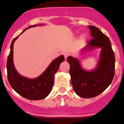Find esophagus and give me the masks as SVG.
I'll use <instances>...</instances> for the list:
<instances>
[{
  "mask_svg": "<svg viewBox=\"0 0 124 124\" xmlns=\"http://www.w3.org/2000/svg\"><path fill=\"white\" fill-rule=\"evenodd\" d=\"M63 55H64V57H65V59H66L67 58H68V56L69 55V54L68 53V52H65V53H63Z\"/></svg>",
  "mask_w": 124,
  "mask_h": 124,
  "instance_id": "obj_1",
  "label": "esophagus"
}]
</instances>
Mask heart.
I'll use <instances>...</instances> for the list:
<instances>
[{
    "mask_svg": "<svg viewBox=\"0 0 124 124\" xmlns=\"http://www.w3.org/2000/svg\"><path fill=\"white\" fill-rule=\"evenodd\" d=\"M85 37H85V35H82V36H81V40H83V39L85 38Z\"/></svg>",
    "mask_w": 124,
    "mask_h": 124,
    "instance_id": "obj_1",
    "label": "heart"
}]
</instances>
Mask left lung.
<instances>
[{
    "label": "left lung",
    "mask_w": 124,
    "mask_h": 124,
    "mask_svg": "<svg viewBox=\"0 0 124 124\" xmlns=\"http://www.w3.org/2000/svg\"><path fill=\"white\" fill-rule=\"evenodd\" d=\"M88 27L93 38L83 48V51L95 48H101L96 69L86 71L82 69L77 58L71 56L67 58L70 65L69 73L74 91L79 97L86 99L97 96L109 86L114 76L116 63L114 52L109 38L96 27Z\"/></svg>",
    "instance_id": "8db88e82"
}]
</instances>
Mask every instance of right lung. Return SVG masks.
<instances>
[{"instance_id":"add662e5","label":"right lung","mask_w":124,"mask_h":124,"mask_svg":"<svg viewBox=\"0 0 124 124\" xmlns=\"http://www.w3.org/2000/svg\"><path fill=\"white\" fill-rule=\"evenodd\" d=\"M37 25H31L25 28L20 34L31 27ZM20 35L12 41L10 46V52L7 60V72L8 82L12 87L25 99L31 100H39L46 97L50 93L54 83V75L58 70L60 64L65 60L63 55L51 62L46 69L39 76L35 79H28L21 76L17 72L13 63V45L16 39Z\"/></svg>"}]
</instances>
